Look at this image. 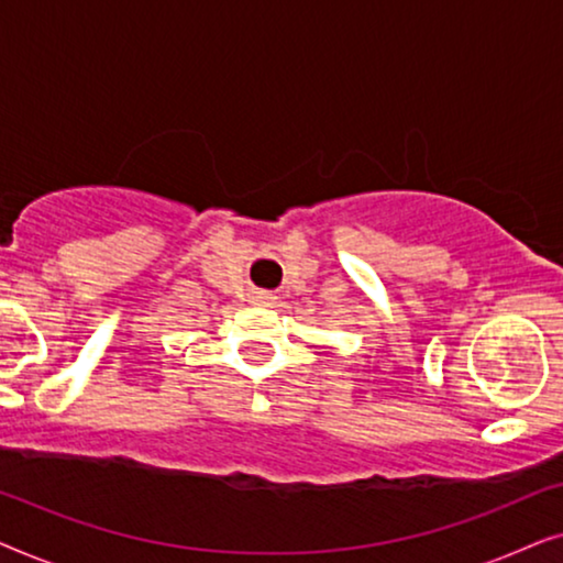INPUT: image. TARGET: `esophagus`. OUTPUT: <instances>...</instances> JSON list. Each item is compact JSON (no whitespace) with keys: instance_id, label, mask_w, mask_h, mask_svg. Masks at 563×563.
Instances as JSON below:
<instances>
[{"instance_id":"34e87169","label":"esophagus","mask_w":563,"mask_h":563,"mask_svg":"<svg viewBox=\"0 0 563 563\" xmlns=\"http://www.w3.org/2000/svg\"><path fill=\"white\" fill-rule=\"evenodd\" d=\"M274 299H276V297L268 295V291H258V295L253 297V302H256V305H272Z\"/></svg>"}]
</instances>
